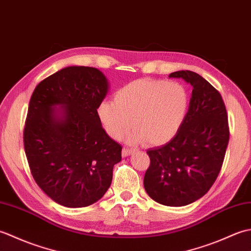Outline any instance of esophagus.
<instances>
[{"label": "esophagus", "mask_w": 251, "mask_h": 251, "mask_svg": "<svg viewBox=\"0 0 251 251\" xmlns=\"http://www.w3.org/2000/svg\"><path fill=\"white\" fill-rule=\"evenodd\" d=\"M134 152V150L132 149H129V148H123V151H122V155L123 156H128L130 155V154Z\"/></svg>", "instance_id": "34e87169"}]
</instances>
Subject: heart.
Masks as SVG:
<instances>
[{
	"mask_svg": "<svg viewBox=\"0 0 251 251\" xmlns=\"http://www.w3.org/2000/svg\"><path fill=\"white\" fill-rule=\"evenodd\" d=\"M189 108V95L179 83L137 79L116 92L113 100L97 106V116L106 134L121 139L131 125L127 139L162 146L178 134Z\"/></svg>",
	"mask_w": 251,
	"mask_h": 251,
	"instance_id": "b5f03b06",
	"label": "heart"
}]
</instances>
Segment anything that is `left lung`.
I'll return each instance as SVG.
<instances>
[{
  "label": "left lung",
  "instance_id": "1",
  "mask_svg": "<svg viewBox=\"0 0 251 251\" xmlns=\"http://www.w3.org/2000/svg\"><path fill=\"white\" fill-rule=\"evenodd\" d=\"M192 85L189 110L178 134L166 145L148 150L150 166L143 184L152 200L165 206L189 205L214 184L230 139L221 94L195 72L169 74Z\"/></svg>",
  "mask_w": 251,
  "mask_h": 251
}]
</instances>
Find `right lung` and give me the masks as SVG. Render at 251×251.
I'll use <instances>...</instances> for the list:
<instances>
[{
  "label": "right lung",
  "instance_id": "obj_1",
  "mask_svg": "<svg viewBox=\"0 0 251 251\" xmlns=\"http://www.w3.org/2000/svg\"><path fill=\"white\" fill-rule=\"evenodd\" d=\"M106 93L98 69L68 67L41 81L31 96L24 129L26 159L37 185L62 206L99 201L122 159V146L96 112Z\"/></svg>",
  "mask_w": 251,
  "mask_h": 251
}]
</instances>
